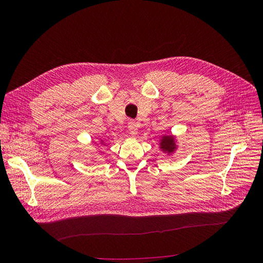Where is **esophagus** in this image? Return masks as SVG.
<instances>
[{"label": "esophagus", "instance_id": "esophagus-1", "mask_svg": "<svg viewBox=\"0 0 263 263\" xmlns=\"http://www.w3.org/2000/svg\"><path fill=\"white\" fill-rule=\"evenodd\" d=\"M128 130H129V133L133 135V136H135V135H136V134L138 133L136 123H135V122H130V123L128 124Z\"/></svg>", "mask_w": 263, "mask_h": 263}]
</instances>
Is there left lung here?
Segmentation results:
<instances>
[{"instance_id": "obj_1", "label": "left lung", "mask_w": 263, "mask_h": 263, "mask_svg": "<svg viewBox=\"0 0 263 263\" xmlns=\"http://www.w3.org/2000/svg\"><path fill=\"white\" fill-rule=\"evenodd\" d=\"M159 147H160L161 151H163L166 155H172L176 153V150L178 148L177 144V139L173 135H163L160 139V144H159Z\"/></svg>"}]
</instances>
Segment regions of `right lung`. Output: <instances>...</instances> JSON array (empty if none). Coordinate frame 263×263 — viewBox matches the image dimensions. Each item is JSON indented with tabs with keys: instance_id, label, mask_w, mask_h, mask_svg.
<instances>
[{
	"instance_id": "obj_1",
	"label": "right lung",
	"mask_w": 263,
	"mask_h": 263,
	"mask_svg": "<svg viewBox=\"0 0 263 263\" xmlns=\"http://www.w3.org/2000/svg\"><path fill=\"white\" fill-rule=\"evenodd\" d=\"M103 144H104V140L101 139V145H103Z\"/></svg>"
}]
</instances>
